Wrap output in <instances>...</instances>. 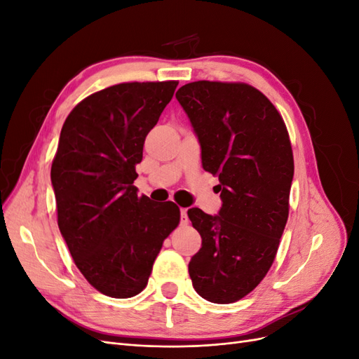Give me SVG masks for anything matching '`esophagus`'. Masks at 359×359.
<instances>
[{"label":"esophagus","mask_w":359,"mask_h":359,"mask_svg":"<svg viewBox=\"0 0 359 359\" xmlns=\"http://www.w3.org/2000/svg\"><path fill=\"white\" fill-rule=\"evenodd\" d=\"M180 222H181V224H187V223H189V215H187V211H186V210H181Z\"/></svg>","instance_id":"obj_1"}]
</instances>
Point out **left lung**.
Listing matches in <instances>:
<instances>
[{
    "instance_id": "obj_1",
    "label": "left lung",
    "mask_w": 359,
    "mask_h": 359,
    "mask_svg": "<svg viewBox=\"0 0 359 359\" xmlns=\"http://www.w3.org/2000/svg\"><path fill=\"white\" fill-rule=\"evenodd\" d=\"M175 95L198 136L203 169L219 177L223 202L217 215L187 211L202 238L189 274L202 298L231 304L274 262L293 180L289 135L274 104L247 83L198 81Z\"/></svg>"
}]
</instances>
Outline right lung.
Listing matches in <instances>:
<instances>
[{
    "mask_svg": "<svg viewBox=\"0 0 359 359\" xmlns=\"http://www.w3.org/2000/svg\"><path fill=\"white\" fill-rule=\"evenodd\" d=\"M178 82H130L86 97L60 135L50 181L58 227L76 266L103 295L142 292L165 238L180 223L173 202L137 196L135 166Z\"/></svg>",
    "mask_w": 359,
    "mask_h": 359,
    "instance_id": "right-lung-1",
    "label": "right lung"
}]
</instances>
